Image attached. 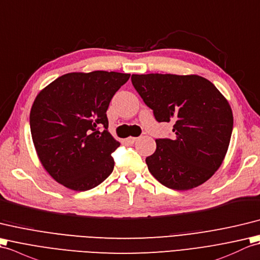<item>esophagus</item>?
Listing matches in <instances>:
<instances>
[{"instance_id": "obj_1", "label": "esophagus", "mask_w": 260, "mask_h": 260, "mask_svg": "<svg viewBox=\"0 0 260 260\" xmlns=\"http://www.w3.org/2000/svg\"><path fill=\"white\" fill-rule=\"evenodd\" d=\"M138 139H139V137H129L128 139L125 140V142L128 143V145H134V143H135Z\"/></svg>"}]
</instances>
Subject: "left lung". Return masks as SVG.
Listing matches in <instances>:
<instances>
[{
  "label": "left lung",
  "mask_w": 260,
  "mask_h": 260,
  "mask_svg": "<svg viewBox=\"0 0 260 260\" xmlns=\"http://www.w3.org/2000/svg\"><path fill=\"white\" fill-rule=\"evenodd\" d=\"M132 84L158 122H174V139H157L146 158L164 186L189 190L206 182L221 166L232 138L234 118L228 101L199 76L132 74Z\"/></svg>",
  "instance_id": "obj_1"
}]
</instances>
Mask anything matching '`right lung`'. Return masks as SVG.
<instances>
[{
	"label": "right lung",
	"instance_id": "1",
	"mask_svg": "<svg viewBox=\"0 0 260 260\" xmlns=\"http://www.w3.org/2000/svg\"><path fill=\"white\" fill-rule=\"evenodd\" d=\"M129 78L108 71L68 73L37 95L30 113L32 140L55 181L86 191L111 175V153L120 143L108 131L107 110Z\"/></svg>",
	"mask_w": 260,
	"mask_h": 260
}]
</instances>
